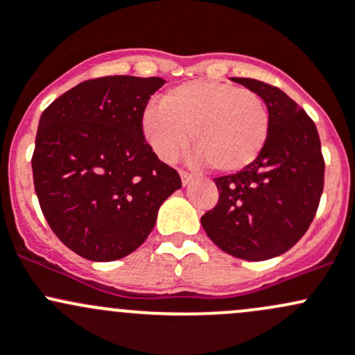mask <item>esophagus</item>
<instances>
[{
	"instance_id": "1",
	"label": "esophagus",
	"mask_w": 355,
	"mask_h": 355,
	"mask_svg": "<svg viewBox=\"0 0 355 355\" xmlns=\"http://www.w3.org/2000/svg\"><path fill=\"white\" fill-rule=\"evenodd\" d=\"M179 176H181V181H182V184H189V182L193 181V174H189V173H186V171H179Z\"/></svg>"
}]
</instances>
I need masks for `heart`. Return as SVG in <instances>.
Masks as SVG:
<instances>
[{
	"label": "heart",
	"mask_w": 355,
	"mask_h": 355,
	"mask_svg": "<svg viewBox=\"0 0 355 355\" xmlns=\"http://www.w3.org/2000/svg\"><path fill=\"white\" fill-rule=\"evenodd\" d=\"M268 130V109L258 94L211 80L173 87L141 114V133L159 159H176L193 131L196 160L211 162L222 173L253 164Z\"/></svg>",
	"instance_id": "obj_1"
}]
</instances>
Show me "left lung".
<instances>
[{
    "label": "left lung",
    "instance_id": "left-lung-1",
    "mask_svg": "<svg viewBox=\"0 0 355 355\" xmlns=\"http://www.w3.org/2000/svg\"><path fill=\"white\" fill-rule=\"evenodd\" d=\"M232 82L263 98L268 138L253 164L214 179L218 203L202 225L227 254L263 261L286 253L309 229L323 193L324 160L313 119L286 92L253 78Z\"/></svg>",
    "mask_w": 355,
    "mask_h": 355
}]
</instances>
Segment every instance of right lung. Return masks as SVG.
Here are the masks:
<instances>
[{"label":"right lung","mask_w":355,"mask_h":355,"mask_svg":"<svg viewBox=\"0 0 355 355\" xmlns=\"http://www.w3.org/2000/svg\"><path fill=\"white\" fill-rule=\"evenodd\" d=\"M159 76H102L58 97L39 119L32 155L42 214L61 243L90 261H114L145 243L181 178L141 133Z\"/></svg>","instance_id":"right-lung-1"}]
</instances>
